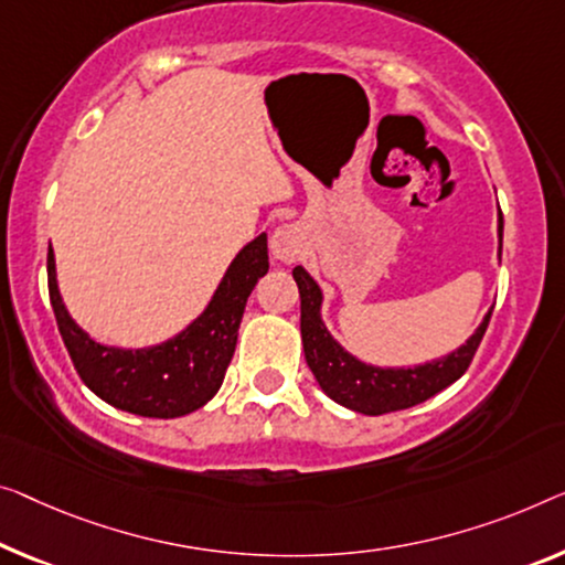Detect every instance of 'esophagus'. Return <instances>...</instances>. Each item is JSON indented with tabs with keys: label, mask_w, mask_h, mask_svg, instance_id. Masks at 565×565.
Wrapping results in <instances>:
<instances>
[{
	"label": "esophagus",
	"mask_w": 565,
	"mask_h": 565,
	"mask_svg": "<svg viewBox=\"0 0 565 565\" xmlns=\"http://www.w3.org/2000/svg\"><path fill=\"white\" fill-rule=\"evenodd\" d=\"M274 254L276 258L281 260H294L299 254V238H297V231L291 228V225H286V228H279L274 235Z\"/></svg>",
	"instance_id": "34e87169"
}]
</instances>
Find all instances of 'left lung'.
Masks as SVG:
<instances>
[{
    "label": "left lung",
    "instance_id": "obj_1",
    "mask_svg": "<svg viewBox=\"0 0 565 565\" xmlns=\"http://www.w3.org/2000/svg\"><path fill=\"white\" fill-rule=\"evenodd\" d=\"M500 254H502V213H500ZM294 279L299 286L301 297V344H305V358L311 373L322 391L332 401L344 408L358 411L365 416H383L391 411H403L431 398L446 385L459 381L467 373L471 360L477 355L479 342L490 324L492 311H487L484 322L479 330L469 337L465 348L451 352L449 358L436 360V363L406 367V370H381L360 363L348 355L340 344H337L330 332L324 330L322 319H319V305H322V294L319 286L311 281V276L305 268H294Z\"/></svg>",
    "mask_w": 565,
    "mask_h": 565
}]
</instances>
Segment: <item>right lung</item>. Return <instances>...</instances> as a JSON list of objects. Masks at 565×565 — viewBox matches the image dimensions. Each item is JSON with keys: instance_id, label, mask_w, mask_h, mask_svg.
Returning a JSON list of instances; mask_svg holds the SVG:
<instances>
[{"instance_id": "add662e5", "label": "right lung", "mask_w": 565, "mask_h": 565, "mask_svg": "<svg viewBox=\"0 0 565 565\" xmlns=\"http://www.w3.org/2000/svg\"><path fill=\"white\" fill-rule=\"evenodd\" d=\"M266 271V235H258L233 260L198 322L159 348L131 352L104 348L75 327L57 294L53 248L47 250L50 305L75 373L114 408L147 418L192 414L213 398L233 360L243 309Z\"/></svg>"}]
</instances>
